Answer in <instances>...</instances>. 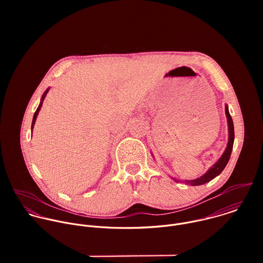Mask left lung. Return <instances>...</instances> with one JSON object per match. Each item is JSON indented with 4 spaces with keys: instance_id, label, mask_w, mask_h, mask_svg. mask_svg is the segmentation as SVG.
Listing matches in <instances>:
<instances>
[{
    "instance_id": "8db88e82",
    "label": "left lung",
    "mask_w": 263,
    "mask_h": 263,
    "mask_svg": "<svg viewBox=\"0 0 263 263\" xmlns=\"http://www.w3.org/2000/svg\"><path fill=\"white\" fill-rule=\"evenodd\" d=\"M226 116L228 119V124H229V141L227 144V148L224 153L222 154V156L219 158V160L202 177L195 179V180H190V181H184L187 184H191V185H202L204 183H207L209 181H211L212 179H214L216 176H218L222 170L224 168V166L227 165L229 159H230V155L232 152V147H233V142H234V125H233V121L232 118L229 114V109L228 106H226ZM179 182V181H177Z\"/></svg>"
}]
</instances>
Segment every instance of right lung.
I'll use <instances>...</instances> for the list:
<instances>
[{
    "instance_id": "add662e5",
    "label": "right lung",
    "mask_w": 263,
    "mask_h": 263,
    "mask_svg": "<svg viewBox=\"0 0 263 263\" xmlns=\"http://www.w3.org/2000/svg\"><path fill=\"white\" fill-rule=\"evenodd\" d=\"M48 90H49V89H47V90L45 91V93H44V96H43V98H42V102H41V104H40L39 108H37V109H36V111H35V114H34V117H33V121H32V126H31V128H33V126H34V123H35V121H36L37 115H39V112H40V110H41V108H42L43 102H44V100H45V98H46V96H47V93H48Z\"/></svg>"
}]
</instances>
